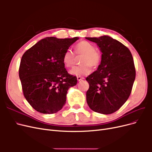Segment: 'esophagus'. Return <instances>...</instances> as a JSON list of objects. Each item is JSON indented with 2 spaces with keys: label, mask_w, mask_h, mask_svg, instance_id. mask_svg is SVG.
<instances>
[{
  "label": "esophagus",
  "mask_w": 152,
  "mask_h": 152,
  "mask_svg": "<svg viewBox=\"0 0 152 152\" xmlns=\"http://www.w3.org/2000/svg\"><path fill=\"white\" fill-rule=\"evenodd\" d=\"M77 80L78 81H80V80H84V77H77Z\"/></svg>",
  "instance_id": "obj_1"
}]
</instances>
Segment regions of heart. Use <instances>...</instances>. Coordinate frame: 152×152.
I'll return each mask as SVG.
<instances>
[{
	"label": "heart",
	"mask_w": 152,
	"mask_h": 152,
	"mask_svg": "<svg viewBox=\"0 0 152 152\" xmlns=\"http://www.w3.org/2000/svg\"><path fill=\"white\" fill-rule=\"evenodd\" d=\"M75 52L78 56H83L80 63L82 65L73 67L70 73L75 76H84L91 72V66H97L101 61V55L96 50L94 45L87 41L84 40L78 43L75 46ZM75 55L72 50L68 49L63 56L64 65L67 68L72 67L75 63Z\"/></svg>",
	"instance_id": "obj_1"
}]
</instances>
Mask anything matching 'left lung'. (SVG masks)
I'll use <instances>...</instances> for the list:
<instances>
[{
	"label": "left lung",
	"mask_w": 152,
	"mask_h": 152,
	"mask_svg": "<svg viewBox=\"0 0 152 152\" xmlns=\"http://www.w3.org/2000/svg\"><path fill=\"white\" fill-rule=\"evenodd\" d=\"M86 39L97 44L102 53L97 70L86 78L89 84L87 103L94 112L111 114L126 103L131 93L136 77L132 56L127 47L109 36Z\"/></svg>",
	"instance_id": "8db88e82"
}]
</instances>
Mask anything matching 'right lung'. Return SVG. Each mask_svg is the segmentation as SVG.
I'll return each instance as SVG.
<instances>
[{"label":"right lung","mask_w":152,"mask_h":152,"mask_svg":"<svg viewBox=\"0 0 152 152\" xmlns=\"http://www.w3.org/2000/svg\"><path fill=\"white\" fill-rule=\"evenodd\" d=\"M79 39L49 37L39 40L23 55L19 69L23 91L36 111L56 113L66 103L68 89L77 84L63 62L65 50Z\"/></svg>","instance_id":"1"}]
</instances>
